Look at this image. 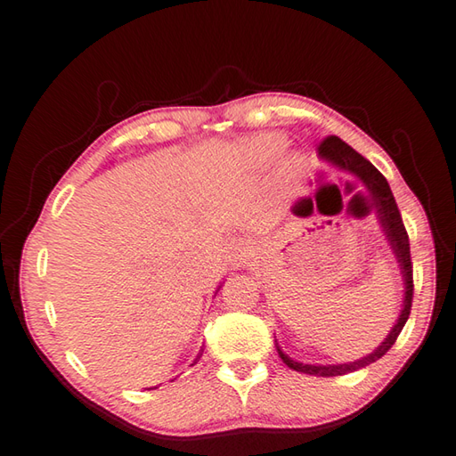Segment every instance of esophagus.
<instances>
[{"instance_id": "34e87169", "label": "esophagus", "mask_w": 456, "mask_h": 456, "mask_svg": "<svg viewBox=\"0 0 456 456\" xmlns=\"http://www.w3.org/2000/svg\"><path fill=\"white\" fill-rule=\"evenodd\" d=\"M254 246L250 240H238V242L232 246V257H234L236 264H244L248 257L252 256Z\"/></svg>"}]
</instances>
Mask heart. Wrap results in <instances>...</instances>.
Listing matches in <instances>:
<instances>
[{"label":"heart","instance_id":"b5f03b06","mask_svg":"<svg viewBox=\"0 0 456 456\" xmlns=\"http://www.w3.org/2000/svg\"><path fill=\"white\" fill-rule=\"evenodd\" d=\"M273 149H276V144H273L272 141H260V144H257V151H260V152H264V154H268V152H272Z\"/></svg>","mask_w":456,"mask_h":456}]
</instances>
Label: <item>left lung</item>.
<instances>
[{
	"instance_id": "8db88e82",
	"label": "left lung",
	"mask_w": 456,
	"mask_h": 456,
	"mask_svg": "<svg viewBox=\"0 0 456 456\" xmlns=\"http://www.w3.org/2000/svg\"><path fill=\"white\" fill-rule=\"evenodd\" d=\"M320 154L325 160L333 162V165H338L339 168L349 170V173H354L363 180L365 186L369 188V192H371V196H373L375 208H377V212H379L385 234H387V238H389L393 252L399 260L403 278H405V305H403V312L399 315L397 323H395V328L391 330V333L385 338V341L373 351L371 355L359 359V362H354V363L304 365V363L294 362V359H289L278 347L281 362L286 363L289 369H294V371L305 373V375H315V377H338V375L354 373V371H357V369L371 365L373 362L381 359L395 346V341H397L401 330L405 328V323L409 320L411 305H413L415 283H413V262H411L409 234L405 230V224H403L401 212L397 208V202H395V199H393V192H391L387 180H385V176L371 165V162H369L365 157H362L357 151L351 149L347 142H343L339 136H335V134L325 136V139L320 142Z\"/></svg>"
}]
</instances>
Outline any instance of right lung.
Segmentation results:
<instances>
[{"instance_id": "1", "label": "right lung", "mask_w": 456, "mask_h": 456, "mask_svg": "<svg viewBox=\"0 0 456 456\" xmlns=\"http://www.w3.org/2000/svg\"><path fill=\"white\" fill-rule=\"evenodd\" d=\"M200 355H202V349H200ZM200 355H199V357H196V359H200ZM154 389H157V387H154Z\"/></svg>"}]
</instances>
